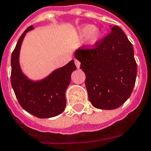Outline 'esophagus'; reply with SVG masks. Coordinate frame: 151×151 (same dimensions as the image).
Masks as SVG:
<instances>
[{
	"mask_svg": "<svg viewBox=\"0 0 151 151\" xmlns=\"http://www.w3.org/2000/svg\"><path fill=\"white\" fill-rule=\"evenodd\" d=\"M74 61H75V65H76V66L79 68L80 67V62H79V60H78L77 59H75Z\"/></svg>",
	"mask_w": 151,
	"mask_h": 151,
	"instance_id": "esophagus-1",
	"label": "esophagus"
}]
</instances>
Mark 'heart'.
Segmentation results:
<instances>
[{
  "label": "heart",
  "mask_w": 151,
  "mask_h": 151,
  "mask_svg": "<svg viewBox=\"0 0 151 151\" xmlns=\"http://www.w3.org/2000/svg\"><path fill=\"white\" fill-rule=\"evenodd\" d=\"M80 35L82 36L88 35L89 43L90 44H94L98 41L99 36H100V32L98 29H94V27L91 25H86L83 27L81 28L80 30Z\"/></svg>",
  "instance_id": "b5f03b06"
}]
</instances>
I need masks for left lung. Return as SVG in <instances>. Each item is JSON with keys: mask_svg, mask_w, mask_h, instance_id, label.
<instances>
[{"mask_svg": "<svg viewBox=\"0 0 151 151\" xmlns=\"http://www.w3.org/2000/svg\"><path fill=\"white\" fill-rule=\"evenodd\" d=\"M110 29L92 48L83 45L75 52L86 75L91 103L108 110L120 107L130 97L137 74L132 44L118 26Z\"/></svg>", "mask_w": 151, "mask_h": 151, "instance_id": "1", "label": "left lung"}]
</instances>
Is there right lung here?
Returning a JSON list of instances; mask_svg holds the SVG:
<instances>
[{"instance_id": "right-lung-1", "label": "right lung", "mask_w": 151, "mask_h": 151, "mask_svg": "<svg viewBox=\"0 0 151 151\" xmlns=\"http://www.w3.org/2000/svg\"><path fill=\"white\" fill-rule=\"evenodd\" d=\"M33 28V26H30L26 29L12 53V86L23 109L38 118L53 117L65 110V91L71 82V75L76 67L72 60L41 81L28 79L20 69L19 55L26 33Z\"/></svg>"}]
</instances>
